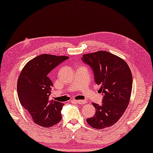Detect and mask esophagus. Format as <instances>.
<instances>
[{"label":"esophagus","mask_w":153,"mask_h":153,"mask_svg":"<svg viewBox=\"0 0 153 153\" xmlns=\"http://www.w3.org/2000/svg\"><path fill=\"white\" fill-rule=\"evenodd\" d=\"M75 102H76V103H77V104H80V105H84V104H85L86 102V101L85 100H74Z\"/></svg>","instance_id":"1"}]
</instances>
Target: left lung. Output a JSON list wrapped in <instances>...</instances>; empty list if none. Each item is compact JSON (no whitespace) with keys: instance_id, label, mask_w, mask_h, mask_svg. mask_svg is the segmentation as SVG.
<instances>
[{"instance_id":"1","label":"left lung","mask_w":153,"mask_h":153,"mask_svg":"<svg viewBox=\"0 0 153 153\" xmlns=\"http://www.w3.org/2000/svg\"><path fill=\"white\" fill-rule=\"evenodd\" d=\"M82 60L93 70L95 82L104 95L102 105L92 103L96 108L93 117L87 119L94 129H104L114 125L123 114L130 102L132 76L122 58L105 51L87 53Z\"/></svg>"}]
</instances>
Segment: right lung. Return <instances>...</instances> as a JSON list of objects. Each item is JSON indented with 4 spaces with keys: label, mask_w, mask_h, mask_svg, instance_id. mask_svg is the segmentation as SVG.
Wrapping results in <instances>:
<instances>
[{
    "label": "right lung",
    "mask_w": 153,
    "mask_h": 153,
    "mask_svg": "<svg viewBox=\"0 0 153 153\" xmlns=\"http://www.w3.org/2000/svg\"><path fill=\"white\" fill-rule=\"evenodd\" d=\"M67 56L42 54L30 60L24 66L17 81V92L21 104L33 122L50 128L62 120L63 103L49 100L53 82L48 75Z\"/></svg>",
    "instance_id": "1"
}]
</instances>
